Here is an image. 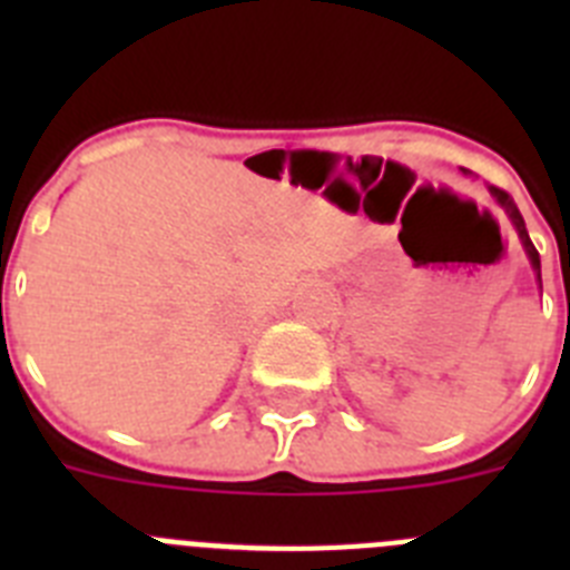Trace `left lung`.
Instances as JSON below:
<instances>
[{
	"mask_svg": "<svg viewBox=\"0 0 570 570\" xmlns=\"http://www.w3.org/2000/svg\"><path fill=\"white\" fill-rule=\"evenodd\" d=\"M491 194L497 196V203H500L502 208H505V214L511 216V223L517 225V230H520V239H522V245H525L528 256H531V265H533V271H537V276H540V254H537V248H533L531 236H528V230H525V219H522L520 208H517V203H513V199H511V194H508V190H502V188H493V185H491Z\"/></svg>",
	"mask_w": 570,
	"mask_h": 570,
	"instance_id": "1",
	"label": "left lung"
}]
</instances>
